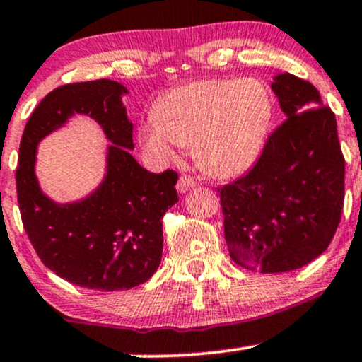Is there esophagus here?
Segmentation results:
<instances>
[{
    "instance_id": "1",
    "label": "esophagus",
    "mask_w": 362,
    "mask_h": 362,
    "mask_svg": "<svg viewBox=\"0 0 362 362\" xmlns=\"http://www.w3.org/2000/svg\"><path fill=\"white\" fill-rule=\"evenodd\" d=\"M195 185H197V181L193 180L192 176H186V174H181L176 188H177V192H180V193H186L189 188H193V186H195Z\"/></svg>"
}]
</instances>
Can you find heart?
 <instances>
[{
  "label": "heart",
  "instance_id": "heart-1",
  "mask_svg": "<svg viewBox=\"0 0 362 362\" xmlns=\"http://www.w3.org/2000/svg\"><path fill=\"white\" fill-rule=\"evenodd\" d=\"M269 93L254 79L197 81L170 89L139 126V143L157 160L176 145L193 146L198 164L217 177L242 174L255 162L269 129Z\"/></svg>",
  "mask_w": 362,
  "mask_h": 362
}]
</instances>
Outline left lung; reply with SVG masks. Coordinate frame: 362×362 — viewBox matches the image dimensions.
<instances>
[{"label":"left lung","mask_w":362,"mask_h":362,"mask_svg":"<svg viewBox=\"0 0 362 362\" xmlns=\"http://www.w3.org/2000/svg\"><path fill=\"white\" fill-rule=\"evenodd\" d=\"M271 88L286 119L266 139L254 167L217 188L229 255L264 274L320 257L340 224L345 193L332 108L309 81L291 74L276 76Z\"/></svg>","instance_id":"obj_1"}]
</instances>
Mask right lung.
Masks as SVG:
<instances>
[{
	"label": "right lung",
	"instance_id": "right-lung-1",
	"mask_svg": "<svg viewBox=\"0 0 362 362\" xmlns=\"http://www.w3.org/2000/svg\"><path fill=\"white\" fill-rule=\"evenodd\" d=\"M110 79L53 89L30 114L15 173L24 229L48 269L77 286L129 290L153 276L162 259V217L177 202V173H148L134 160L133 124ZM95 118L115 143L100 188L76 204L58 206L42 195L33 174L37 143L71 115Z\"/></svg>",
	"mask_w": 362,
	"mask_h": 362
}]
</instances>
